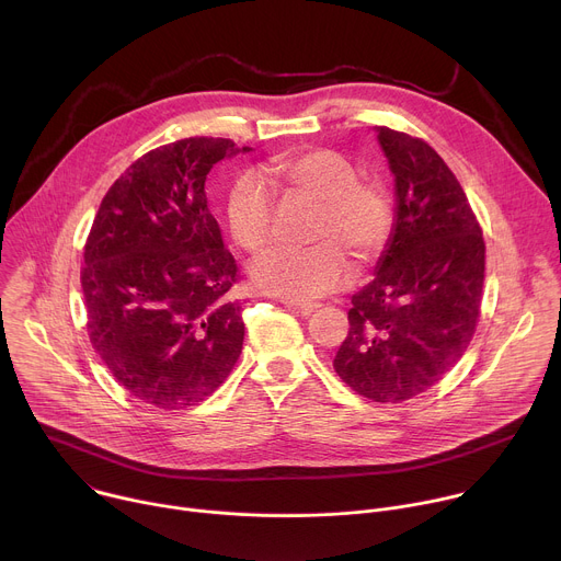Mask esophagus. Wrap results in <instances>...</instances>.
I'll use <instances>...</instances> for the list:
<instances>
[{
    "label": "esophagus",
    "mask_w": 561,
    "mask_h": 561,
    "mask_svg": "<svg viewBox=\"0 0 561 561\" xmlns=\"http://www.w3.org/2000/svg\"><path fill=\"white\" fill-rule=\"evenodd\" d=\"M282 304L295 312H301V314H310L319 308L317 301H290V299H282Z\"/></svg>",
    "instance_id": "obj_1"
}]
</instances>
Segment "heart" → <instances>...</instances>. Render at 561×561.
<instances>
[{"mask_svg": "<svg viewBox=\"0 0 561 561\" xmlns=\"http://www.w3.org/2000/svg\"><path fill=\"white\" fill-rule=\"evenodd\" d=\"M262 182L282 186L290 197L314 204L312 239L304 251H273L253 268L266 293L290 301L314 299L346 286L359 266L375 262L392 232V204L381 184L357 178L353 159L335 148H304L273 157ZM273 202L253 182H239L226 199V219L234 242L260 255L273 239Z\"/></svg>", "mask_w": 561, "mask_h": 561, "instance_id": "obj_1", "label": "heart"}]
</instances>
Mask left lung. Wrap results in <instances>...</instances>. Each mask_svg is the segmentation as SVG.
I'll list each match as a JSON object with an SVG mask.
<instances>
[{
  "mask_svg": "<svg viewBox=\"0 0 561 561\" xmlns=\"http://www.w3.org/2000/svg\"><path fill=\"white\" fill-rule=\"evenodd\" d=\"M397 221L375 279L353 295L333 368L357 394L402 404L466 353L484 288V237L468 197L424 139L377 126Z\"/></svg>",
  "mask_w": 561,
  "mask_h": 561,
  "instance_id": "1",
  "label": "left lung"
}]
</instances>
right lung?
Listing matches in <instances>:
<instances>
[{
  "label": "right lung",
  "instance_id": "right-lung-1",
  "mask_svg": "<svg viewBox=\"0 0 561 561\" xmlns=\"http://www.w3.org/2000/svg\"><path fill=\"white\" fill-rule=\"evenodd\" d=\"M232 152L224 137L148 150L108 188L87 237L91 344L119 386L154 409L199 404L242 353L239 268L204 191L213 164Z\"/></svg>",
  "mask_w": 561,
  "mask_h": 561
}]
</instances>
